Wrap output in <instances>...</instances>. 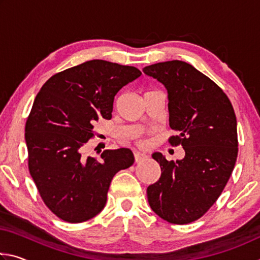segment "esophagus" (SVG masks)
<instances>
[{
    "instance_id": "1",
    "label": "esophagus",
    "mask_w": 260,
    "mask_h": 260,
    "mask_svg": "<svg viewBox=\"0 0 260 260\" xmlns=\"http://www.w3.org/2000/svg\"><path fill=\"white\" fill-rule=\"evenodd\" d=\"M146 157H147L146 153H142V152H140V151H135V152H134V159H135V162H139V161H141V160H143Z\"/></svg>"
}]
</instances>
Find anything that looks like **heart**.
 I'll list each match as a JSON object with an SVG mask.
<instances>
[{
    "instance_id": "1",
    "label": "heart",
    "mask_w": 260,
    "mask_h": 260,
    "mask_svg": "<svg viewBox=\"0 0 260 260\" xmlns=\"http://www.w3.org/2000/svg\"><path fill=\"white\" fill-rule=\"evenodd\" d=\"M138 143L140 144V146H146V144L148 143V141L146 139H141L138 141Z\"/></svg>"
}]
</instances>
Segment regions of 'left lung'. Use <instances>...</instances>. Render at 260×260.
<instances>
[{"label":"left lung","instance_id":"obj_1","mask_svg":"<svg viewBox=\"0 0 260 260\" xmlns=\"http://www.w3.org/2000/svg\"><path fill=\"white\" fill-rule=\"evenodd\" d=\"M143 72L166 87L170 127L177 133L169 142L186 152L175 162L153 153L161 175L148 187V202L158 217L186 225L208 212L234 170L239 152L234 108L217 83L186 61H162Z\"/></svg>","mask_w":260,"mask_h":260}]
</instances>
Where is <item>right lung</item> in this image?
Segmentation results:
<instances>
[{
	"label": "right lung",
	"mask_w": 260,
	"mask_h": 260,
	"mask_svg": "<svg viewBox=\"0 0 260 260\" xmlns=\"http://www.w3.org/2000/svg\"><path fill=\"white\" fill-rule=\"evenodd\" d=\"M141 71L102 59L58 72L34 100L25 125L28 170L43 203L67 222L87 221L104 209L116 173L133 165L129 149L85 157L95 122L111 119L114 96Z\"/></svg>",
	"instance_id": "obj_1"
}]
</instances>
